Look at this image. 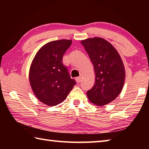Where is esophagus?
Instances as JSON below:
<instances>
[{
	"instance_id": "obj_1",
	"label": "esophagus",
	"mask_w": 149,
	"mask_h": 149,
	"mask_svg": "<svg viewBox=\"0 0 149 149\" xmlns=\"http://www.w3.org/2000/svg\"><path fill=\"white\" fill-rule=\"evenodd\" d=\"M75 81H76L77 84H79V83L81 81V77H75Z\"/></svg>"
}]
</instances>
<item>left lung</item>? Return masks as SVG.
Instances as JSON below:
<instances>
[{
    "instance_id": "obj_1",
    "label": "left lung",
    "mask_w": 149,
    "mask_h": 149,
    "mask_svg": "<svg viewBox=\"0 0 149 149\" xmlns=\"http://www.w3.org/2000/svg\"><path fill=\"white\" fill-rule=\"evenodd\" d=\"M81 43L91 59L95 73V84L87 95L97 106H104L114 100L122 91L125 67L113 45L100 37L82 40Z\"/></svg>"
}]
</instances>
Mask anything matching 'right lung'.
Segmentation results:
<instances>
[{
  "label": "right lung",
  "instance_id": "1",
  "mask_svg": "<svg viewBox=\"0 0 149 149\" xmlns=\"http://www.w3.org/2000/svg\"><path fill=\"white\" fill-rule=\"evenodd\" d=\"M72 42L68 39L47 42L37 51L30 65L29 80L33 92L49 107L64 101L76 84L62 64L63 55Z\"/></svg>",
  "mask_w": 149,
  "mask_h": 149
}]
</instances>
